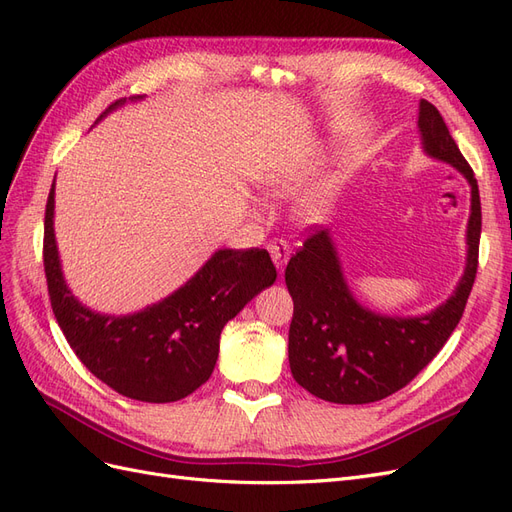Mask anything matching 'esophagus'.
I'll return each instance as SVG.
<instances>
[{"label":"esophagus","mask_w":512,"mask_h":512,"mask_svg":"<svg viewBox=\"0 0 512 512\" xmlns=\"http://www.w3.org/2000/svg\"><path fill=\"white\" fill-rule=\"evenodd\" d=\"M269 254H271V258H273V262H275L277 271L284 273L286 262H288V258H290V245H288L284 239H275V241L269 243Z\"/></svg>","instance_id":"obj_1"}]
</instances>
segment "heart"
Wrapping results in <instances>:
<instances>
[{
    "instance_id": "heart-1",
    "label": "heart",
    "mask_w": 512,
    "mask_h": 512,
    "mask_svg": "<svg viewBox=\"0 0 512 512\" xmlns=\"http://www.w3.org/2000/svg\"><path fill=\"white\" fill-rule=\"evenodd\" d=\"M284 185H290V181H286ZM327 205H329L327 192L316 190V192H312V194L303 198L301 213L305 215V218H309V220H316V218H320V215L324 213V209H327Z\"/></svg>"
}]
</instances>
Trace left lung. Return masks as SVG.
<instances>
[{
  "mask_svg": "<svg viewBox=\"0 0 512 512\" xmlns=\"http://www.w3.org/2000/svg\"><path fill=\"white\" fill-rule=\"evenodd\" d=\"M418 132L427 156L457 168L472 188L466 271L451 297L433 312L382 316L354 299L329 230H314L286 267L294 301L288 361L303 389L333 404H371L404 389L455 331L476 280L480 196L474 170L438 108L427 100L418 106Z\"/></svg>",
  "mask_w": 512,
  "mask_h": 512,
  "instance_id": "8db88e82",
  "label": "left lung"
}]
</instances>
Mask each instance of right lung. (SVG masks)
Masks as SVG:
<instances>
[{
    "label": "right lung",
    "mask_w": 512,
    "mask_h": 512,
    "mask_svg": "<svg viewBox=\"0 0 512 512\" xmlns=\"http://www.w3.org/2000/svg\"><path fill=\"white\" fill-rule=\"evenodd\" d=\"M121 104L126 98L113 102L104 115ZM53 213L55 183L44 211L42 256L59 329L98 380L147 404L183 399L205 384L218 361L224 324L277 277L267 250H218L164 301L130 316H104L76 301L64 280Z\"/></svg>",
    "instance_id": "obj_1"
}]
</instances>
